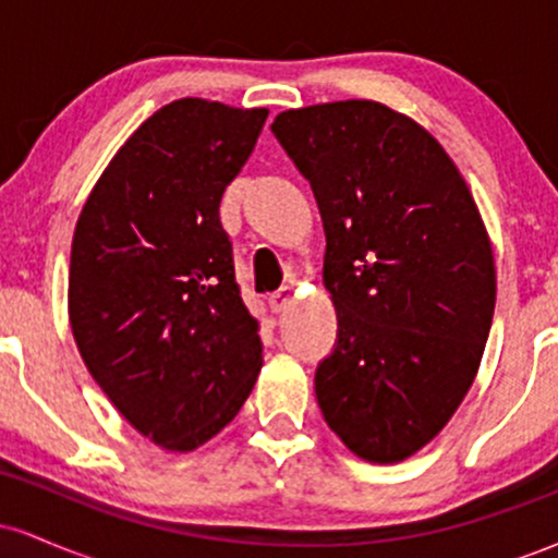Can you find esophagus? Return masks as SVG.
Segmentation results:
<instances>
[{
  "instance_id": "esophagus-1",
  "label": "esophagus",
  "mask_w": 558,
  "mask_h": 558,
  "mask_svg": "<svg viewBox=\"0 0 558 558\" xmlns=\"http://www.w3.org/2000/svg\"><path fill=\"white\" fill-rule=\"evenodd\" d=\"M293 296H296L293 286H283V288H278L275 293H270V296H267V304H270V310L275 312V315H280V312L291 310Z\"/></svg>"
}]
</instances>
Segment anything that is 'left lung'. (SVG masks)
<instances>
[{"instance_id": "obj_1", "label": "left lung", "mask_w": 558, "mask_h": 558, "mask_svg": "<svg viewBox=\"0 0 558 558\" xmlns=\"http://www.w3.org/2000/svg\"><path fill=\"white\" fill-rule=\"evenodd\" d=\"M272 133L328 239L338 343L315 375L323 417L364 462H403L475 383L496 306L490 235L438 138L388 105L286 110Z\"/></svg>"}]
</instances>
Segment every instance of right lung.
<instances>
[{
  "instance_id": "right-lung-1",
  "label": "right lung",
  "mask_w": 558,
  "mask_h": 558,
  "mask_svg": "<svg viewBox=\"0 0 558 558\" xmlns=\"http://www.w3.org/2000/svg\"><path fill=\"white\" fill-rule=\"evenodd\" d=\"M265 120V107L170 101L120 146L75 222V345L114 409L168 451L215 438L262 369L220 198Z\"/></svg>"
}]
</instances>
